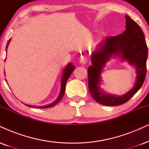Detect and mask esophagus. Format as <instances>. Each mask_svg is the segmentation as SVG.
Masks as SVG:
<instances>
[{
  "label": "esophagus",
  "instance_id": "1",
  "mask_svg": "<svg viewBox=\"0 0 149 149\" xmlns=\"http://www.w3.org/2000/svg\"><path fill=\"white\" fill-rule=\"evenodd\" d=\"M79 63L81 65H84V64L87 63V58L85 56H81L80 58H79Z\"/></svg>",
  "mask_w": 149,
  "mask_h": 149
}]
</instances>
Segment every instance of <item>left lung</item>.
<instances>
[{
  "label": "left lung",
  "instance_id": "8db88e82",
  "mask_svg": "<svg viewBox=\"0 0 149 149\" xmlns=\"http://www.w3.org/2000/svg\"><path fill=\"white\" fill-rule=\"evenodd\" d=\"M126 29L116 36L107 37L97 50L91 52L92 65L88 68V91L93 98L105 106H118L124 104L138 91L144 83L146 73L148 47L142 30L137 22L127 15ZM118 56L135 67L136 78L134 86L122 96L106 94L100 88L103 69L112 57Z\"/></svg>",
  "mask_w": 149,
  "mask_h": 149
}]
</instances>
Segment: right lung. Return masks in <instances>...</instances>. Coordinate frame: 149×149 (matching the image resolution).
<instances>
[{
    "label": "right lung",
    "mask_w": 149,
    "mask_h": 149,
    "mask_svg": "<svg viewBox=\"0 0 149 149\" xmlns=\"http://www.w3.org/2000/svg\"><path fill=\"white\" fill-rule=\"evenodd\" d=\"M11 40L12 38H10L7 42V44L6 45V52L7 50V48H8L9 44L11 42ZM6 60V58H5ZM75 69V66L73 65V64L70 63H69L66 67H65V69H63V73H62V77H61V91H60V93L58 95V96L57 97V99L55 101H54L53 102L49 104H47V105H44V106H33V105H28V104H25L26 106L27 107H36L38 109H47V108H50V107H52L57 104V103L59 102L61 100L62 98H63L64 94H65V86H66V82H67L68 78L70 77L71 73L74 71ZM7 82V80H6Z\"/></svg>",
    "instance_id": "add662e5"
}]
</instances>
